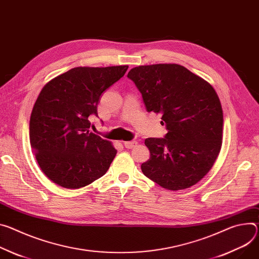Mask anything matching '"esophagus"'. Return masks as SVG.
<instances>
[{"label": "esophagus", "mask_w": 259, "mask_h": 259, "mask_svg": "<svg viewBox=\"0 0 259 259\" xmlns=\"http://www.w3.org/2000/svg\"><path fill=\"white\" fill-rule=\"evenodd\" d=\"M137 145V140H131V142H125L124 146L127 149H132Z\"/></svg>", "instance_id": "34e87169"}]
</instances>
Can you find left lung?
<instances>
[{
    "label": "left lung",
    "mask_w": 259,
    "mask_h": 259,
    "mask_svg": "<svg viewBox=\"0 0 259 259\" xmlns=\"http://www.w3.org/2000/svg\"><path fill=\"white\" fill-rule=\"evenodd\" d=\"M127 76L142 93L147 110L161 113L168 130L164 138L145 140L151 156L142 171L171 191L197 184L222 146L223 111L216 91L178 64L138 66Z\"/></svg>",
    "instance_id": "left-lung-1"
}]
</instances>
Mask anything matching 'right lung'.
<instances>
[{
    "instance_id": "obj_1",
    "label": "right lung",
    "mask_w": 259,
    "mask_h": 259,
    "mask_svg": "<svg viewBox=\"0 0 259 259\" xmlns=\"http://www.w3.org/2000/svg\"><path fill=\"white\" fill-rule=\"evenodd\" d=\"M128 66L76 67L46 83L30 119V143L41 170L55 184L78 189L108 170L116 150L90 131L101 94Z\"/></svg>"
}]
</instances>
